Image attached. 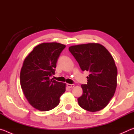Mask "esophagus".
I'll return each mask as SVG.
<instances>
[{
  "instance_id": "obj_1",
  "label": "esophagus",
  "mask_w": 134,
  "mask_h": 134,
  "mask_svg": "<svg viewBox=\"0 0 134 134\" xmlns=\"http://www.w3.org/2000/svg\"><path fill=\"white\" fill-rule=\"evenodd\" d=\"M74 86H75V85H74V84H69V83L67 84V87H69V88H72V87H74Z\"/></svg>"
}]
</instances>
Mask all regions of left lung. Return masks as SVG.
<instances>
[{
  "label": "left lung",
  "instance_id": "1",
  "mask_svg": "<svg viewBox=\"0 0 134 134\" xmlns=\"http://www.w3.org/2000/svg\"><path fill=\"white\" fill-rule=\"evenodd\" d=\"M69 51L82 71L90 72L87 85H81L82 96L79 106L90 112H97L108 105L117 86V67L114 59L102 45L98 43L72 45Z\"/></svg>",
  "mask_w": 134,
  "mask_h": 134
}]
</instances>
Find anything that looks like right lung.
<instances>
[{"label": "right lung", "instance_id": "obj_1", "mask_svg": "<svg viewBox=\"0 0 134 134\" xmlns=\"http://www.w3.org/2000/svg\"><path fill=\"white\" fill-rule=\"evenodd\" d=\"M65 45L44 42L34 47L25 58L20 72V83L29 104L40 111L55 108L65 91V83L50 79Z\"/></svg>", "mask_w": 134, "mask_h": 134}]
</instances>
